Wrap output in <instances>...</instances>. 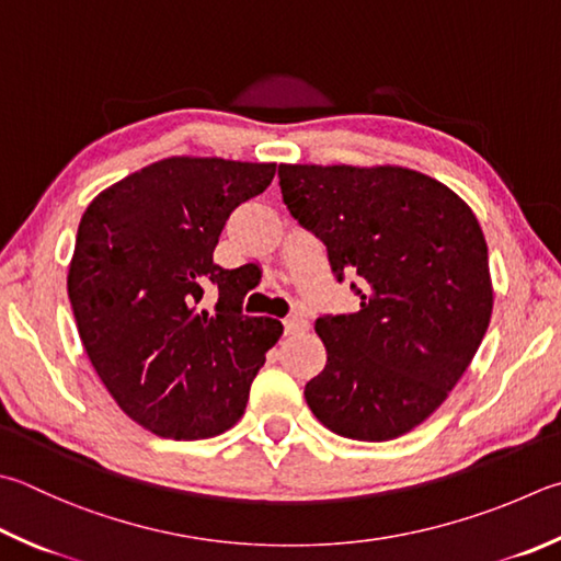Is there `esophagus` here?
I'll return each instance as SVG.
<instances>
[{"mask_svg":"<svg viewBox=\"0 0 561 561\" xmlns=\"http://www.w3.org/2000/svg\"><path fill=\"white\" fill-rule=\"evenodd\" d=\"M307 329H309V321L304 319L301 313H291L289 319H284V333H287V335L301 333V331H307Z\"/></svg>","mask_w":561,"mask_h":561,"instance_id":"1","label":"esophagus"}]
</instances>
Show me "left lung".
<instances>
[{"mask_svg":"<svg viewBox=\"0 0 561 561\" xmlns=\"http://www.w3.org/2000/svg\"><path fill=\"white\" fill-rule=\"evenodd\" d=\"M282 198L319 238L360 311L325 313V368L304 387L323 426L387 442L439 410L493 313L488 245L444 183L402 167L279 164Z\"/></svg>","mask_w":561,"mask_h":561,"instance_id":"1","label":"left lung"}]
</instances>
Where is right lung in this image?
<instances>
[{
  "label": "right lung",
  "mask_w": 561,
  "mask_h": 561,
  "mask_svg": "<svg viewBox=\"0 0 561 561\" xmlns=\"http://www.w3.org/2000/svg\"><path fill=\"white\" fill-rule=\"evenodd\" d=\"M277 164L171 157L105 188L80 218L68 297L80 341L119 410L164 439H210L245 412L282 335L245 316L238 270L213 262L230 213ZM217 291L213 310L202 294Z\"/></svg>",
  "instance_id": "add662e5"
}]
</instances>
